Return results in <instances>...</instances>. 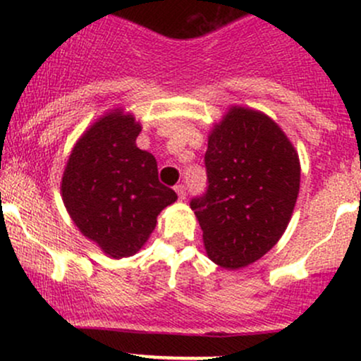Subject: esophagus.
Masks as SVG:
<instances>
[{
  "label": "esophagus",
  "instance_id": "34e87169",
  "mask_svg": "<svg viewBox=\"0 0 361 361\" xmlns=\"http://www.w3.org/2000/svg\"><path fill=\"white\" fill-rule=\"evenodd\" d=\"M175 192L178 193V198H180V200H185V198H186V188L183 185H176Z\"/></svg>",
  "mask_w": 361,
  "mask_h": 361
}]
</instances>
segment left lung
<instances>
[{
    "label": "left lung",
    "mask_w": 361,
    "mask_h": 361,
    "mask_svg": "<svg viewBox=\"0 0 361 361\" xmlns=\"http://www.w3.org/2000/svg\"><path fill=\"white\" fill-rule=\"evenodd\" d=\"M209 188L190 207L207 256L226 270L258 261L279 243L300 188V161L279 123L263 111L231 106L209 134Z\"/></svg>",
    "instance_id": "1"
}]
</instances>
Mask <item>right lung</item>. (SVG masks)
I'll return each instance as SVG.
<instances>
[{
	"instance_id": "add662e5",
	"label": "right lung",
	"mask_w": 361,
	"mask_h": 361,
	"mask_svg": "<svg viewBox=\"0 0 361 361\" xmlns=\"http://www.w3.org/2000/svg\"><path fill=\"white\" fill-rule=\"evenodd\" d=\"M142 126L123 109L106 111L74 144L61 181L80 233L109 258L135 255L176 193L157 180V163L135 139Z\"/></svg>"
}]
</instances>
